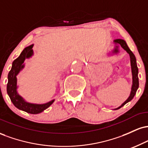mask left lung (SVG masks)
Listing matches in <instances>:
<instances>
[{
  "instance_id": "obj_1",
  "label": "left lung",
  "mask_w": 148,
  "mask_h": 148,
  "mask_svg": "<svg viewBox=\"0 0 148 148\" xmlns=\"http://www.w3.org/2000/svg\"><path fill=\"white\" fill-rule=\"evenodd\" d=\"M113 42L115 45L114 49L112 51L111 53H108V55H116L119 53V46L123 48L124 50H125L128 53L129 55H130V62H131V69H132V88H131V92L129 97L127 98L126 101H125L124 102L120 105V106L118 107V108H114V110H118L119 108H120L121 107L125 106L127 103L130 102V101H132V99L135 96L137 90L138 88L139 83H138V67H137L136 64V59L135 56L132 53V51L130 50V48L127 46L126 42L124 40H122V39H116V40H113Z\"/></svg>"
}]
</instances>
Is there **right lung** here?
<instances>
[{
    "label": "right lung",
    "instance_id": "1",
    "mask_svg": "<svg viewBox=\"0 0 148 148\" xmlns=\"http://www.w3.org/2000/svg\"><path fill=\"white\" fill-rule=\"evenodd\" d=\"M34 45H31L22 51L20 56L13 61L11 70L8 74V82L7 84V92L9 95L12 102L15 107L19 110L27 112L31 114H38L48 108L55 99H52L45 103H34L26 101L18 94L17 86V78L16 76L25 67L24 61L25 59H29L34 55L33 47Z\"/></svg>",
    "mask_w": 148,
    "mask_h": 148
}]
</instances>
